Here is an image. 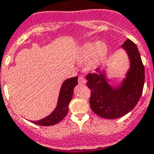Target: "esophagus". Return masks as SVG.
I'll use <instances>...</instances> for the list:
<instances>
[{"label":"esophagus","mask_w":154,"mask_h":154,"mask_svg":"<svg viewBox=\"0 0 154 154\" xmlns=\"http://www.w3.org/2000/svg\"><path fill=\"white\" fill-rule=\"evenodd\" d=\"M85 82H86V80L85 79L83 76H79V85H84V84H85Z\"/></svg>","instance_id":"34e87169"}]
</instances>
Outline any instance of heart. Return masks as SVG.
<instances>
[{
    "label": "heart",
    "mask_w": 154,
    "mask_h": 154,
    "mask_svg": "<svg viewBox=\"0 0 154 154\" xmlns=\"http://www.w3.org/2000/svg\"><path fill=\"white\" fill-rule=\"evenodd\" d=\"M106 47L100 42H91L82 45L79 48L77 60L81 63L89 62V67L95 69L105 60Z\"/></svg>",
    "instance_id": "1"
}]
</instances>
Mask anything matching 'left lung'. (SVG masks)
<instances>
[{
	"label": "left lung",
	"mask_w": 154,
	"mask_h": 154,
	"mask_svg": "<svg viewBox=\"0 0 154 154\" xmlns=\"http://www.w3.org/2000/svg\"><path fill=\"white\" fill-rule=\"evenodd\" d=\"M121 47L127 52L130 68L118 88L109 85L100 70L96 69L97 73H89L86 76L87 86L91 91V109L98 116L109 119H117L130 112L140 99L143 89L145 72L137 45L127 39Z\"/></svg>",
	"instance_id": "1"
}]
</instances>
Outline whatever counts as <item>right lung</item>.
I'll return each instance as SVG.
<instances>
[{"label": "right lung", "instance_id": "1", "mask_svg": "<svg viewBox=\"0 0 154 154\" xmlns=\"http://www.w3.org/2000/svg\"><path fill=\"white\" fill-rule=\"evenodd\" d=\"M78 84V77L69 78L65 80L61 87L58 104L55 109L48 116L32 123L39 126H52L58 123L65 118L69 112V104L72 98L74 87Z\"/></svg>", "mask_w": 154, "mask_h": 154}]
</instances>
